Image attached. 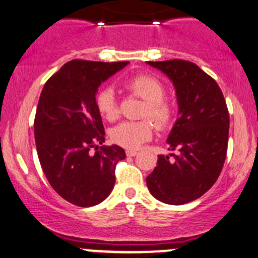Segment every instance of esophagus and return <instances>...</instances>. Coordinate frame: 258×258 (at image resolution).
Segmentation results:
<instances>
[{"label":"esophagus","mask_w":258,"mask_h":258,"mask_svg":"<svg viewBox=\"0 0 258 258\" xmlns=\"http://www.w3.org/2000/svg\"><path fill=\"white\" fill-rule=\"evenodd\" d=\"M126 155L127 156H135V155H137V152H136V150L128 149V150H126Z\"/></svg>","instance_id":"34e87169"}]
</instances>
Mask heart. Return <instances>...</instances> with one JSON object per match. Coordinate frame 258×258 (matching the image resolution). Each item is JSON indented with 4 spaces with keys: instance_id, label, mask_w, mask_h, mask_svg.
<instances>
[{
    "instance_id": "b5f03b06",
    "label": "heart",
    "mask_w": 258,
    "mask_h": 258,
    "mask_svg": "<svg viewBox=\"0 0 258 258\" xmlns=\"http://www.w3.org/2000/svg\"><path fill=\"white\" fill-rule=\"evenodd\" d=\"M122 87L127 93L144 100L139 117L144 120L125 121L110 130V139L117 146L136 149L153 136V124L160 131H164L172 125L174 108L170 100L165 98L166 90L160 80L150 75H136L122 81ZM94 105L97 111L106 121L117 120L120 116V106L115 92L110 87L99 90L94 96ZM147 118H149L147 120Z\"/></svg>"
}]
</instances>
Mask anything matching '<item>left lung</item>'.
Returning a JSON list of instances; mask_svg holds the SVG:
<instances>
[{"mask_svg":"<svg viewBox=\"0 0 258 258\" xmlns=\"http://www.w3.org/2000/svg\"><path fill=\"white\" fill-rule=\"evenodd\" d=\"M148 64L172 80L179 117L167 138L168 150L177 154L158 156L147 185L162 203L183 205L205 194L220 176L227 155L229 112L220 86L197 64L183 59Z\"/></svg>","mask_w":258,"mask_h":258,"instance_id":"1","label":"left lung"}]
</instances>
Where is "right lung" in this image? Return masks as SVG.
<instances>
[{"label":"right lung","mask_w":258,"mask_h":258,"mask_svg":"<svg viewBox=\"0 0 258 258\" xmlns=\"http://www.w3.org/2000/svg\"><path fill=\"white\" fill-rule=\"evenodd\" d=\"M128 61L74 59L47 80L34 121L41 167L64 200L90 207L109 197L115 168L126 158L119 146L99 147L104 126L94 105L97 88Z\"/></svg>","instance_id":"1"}]
</instances>
